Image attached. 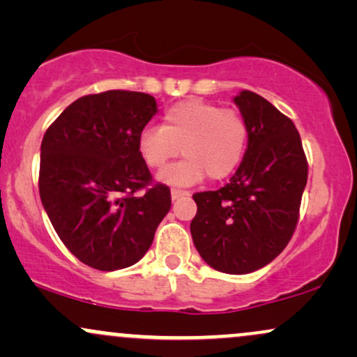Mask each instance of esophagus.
I'll use <instances>...</instances> for the list:
<instances>
[{
  "instance_id": "esophagus-1",
  "label": "esophagus",
  "mask_w": 357,
  "mask_h": 357,
  "mask_svg": "<svg viewBox=\"0 0 357 357\" xmlns=\"http://www.w3.org/2000/svg\"><path fill=\"white\" fill-rule=\"evenodd\" d=\"M186 196H190V191L178 190V188H173V190H171V198H173V202L179 198H186Z\"/></svg>"
}]
</instances>
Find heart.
Wrapping results in <instances>:
<instances>
[{
	"label": "heart",
	"instance_id": "obj_1",
	"mask_svg": "<svg viewBox=\"0 0 357 357\" xmlns=\"http://www.w3.org/2000/svg\"><path fill=\"white\" fill-rule=\"evenodd\" d=\"M248 146V124L235 109L204 100H183L162 116V127H146L137 139L142 161L161 169L179 153L186 158L166 167L159 179L173 186H191L228 178L243 161Z\"/></svg>",
	"mask_w": 357,
	"mask_h": 357
}]
</instances>
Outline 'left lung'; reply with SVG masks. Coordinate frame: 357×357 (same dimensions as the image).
Wrapping results in <instances>:
<instances>
[{"label":"left lung","mask_w":357,"mask_h":357,"mask_svg":"<svg viewBox=\"0 0 357 357\" xmlns=\"http://www.w3.org/2000/svg\"><path fill=\"white\" fill-rule=\"evenodd\" d=\"M233 100L248 124L247 153L230 183L192 195L190 228L210 267L241 275L270 264L292 238L309 167L289 117L250 90Z\"/></svg>","instance_id":"left-lung-1"}]
</instances>
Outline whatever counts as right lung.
<instances>
[{"instance_id":"add662e5","label":"right lung","mask_w":357,"mask_h":357,"mask_svg":"<svg viewBox=\"0 0 357 357\" xmlns=\"http://www.w3.org/2000/svg\"><path fill=\"white\" fill-rule=\"evenodd\" d=\"M158 112L149 93L107 90L68 105L48 127L40 198L56 235L89 267L112 272L141 260L171 208L137 139Z\"/></svg>"}]
</instances>
